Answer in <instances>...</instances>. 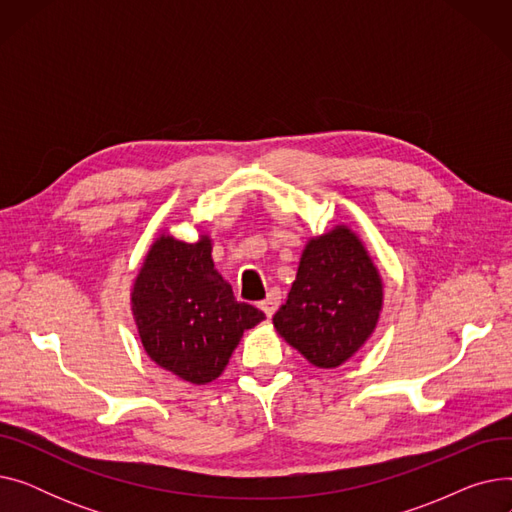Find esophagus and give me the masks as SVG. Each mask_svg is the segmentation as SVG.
I'll list each match as a JSON object with an SVG mask.
<instances>
[{
    "label": "esophagus",
    "instance_id": "34e87169",
    "mask_svg": "<svg viewBox=\"0 0 512 512\" xmlns=\"http://www.w3.org/2000/svg\"><path fill=\"white\" fill-rule=\"evenodd\" d=\"M280 303H282V292H280L278 288H272L270 292H267V297L259 303V309H261L267 317H272V315L276 313V309L280 307Z\"/></svg>",
    "mask_w": 512,
    "mask_h": 512
}]
</instances>
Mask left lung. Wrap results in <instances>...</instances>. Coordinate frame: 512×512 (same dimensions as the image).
Listing matches in <instances>:
<instances>
[{
	"label": "left lung",
	"mask_w": 512,
	"mask_h": 512,
	"mask_svg": "<svg viewBox=\"0 0 512 512\" xmlns=\"http://www.w3.org/2000/svg\"><path fill=\"white\" fill-rule=\"evenodd\" d=\"M382 305V276L361 238L334 226L305 245L274 328L311 365L334 369L369 340Z\"/></svg>",
	"instance_id": "8db88e82"
}]
</instances>
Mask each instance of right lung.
<instances>
[{
  "label": "right lung",
  "mask_w": 512,
  "mask_h": 512,
  "mask_svg": "<svg viewBox=\"0 0 512 512\" xmlns=\"http://www.w3.org/2000/svg\"><path fill=\"white\" fill-rule=\"evenodd\" d=\"M130 307L151 361L195 386L220 378L245 330L265 319L234 299L213 267L207 234L197 242L159 234L134 278Z\"/></svg>",
  "instance_id": "right-lung-1"
}]
</instances>
